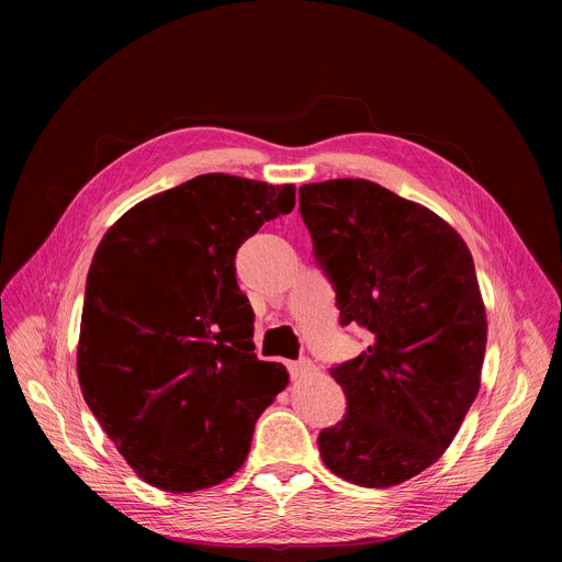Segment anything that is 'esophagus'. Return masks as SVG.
Returning a JSON list of instances; mask_svg holds the SVG:
<instances>
[{
  "label": "esophagus",
  "mask_w": 562,
  "mask_h": 562,
  "mask_svg": "<svg viewBox=\"0 0 562 562\" xmlns=\"http://www.w3.org/2000/svg\"><path fill=\"white\" fill-rule=\"evenodd\" d=\"M313 369H315V367H313V362H311L308 358H300V360H295V362H289V373H291V378H295V380L308 375Z\"/></svg>",
  "instance_id": "34e87169"
}]
</instances>
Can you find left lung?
<instances>
[{
    "label": "left lung",
    "mask_w": 562,
    "mask_h": 562,
    "mask_svg": "<svg viewBox=\"0 0 562 562\" xmlns=\"http://www.w3.org/2000/svg\"><path fill=\"white\" fill-rule=\"evenodd\" d=\"M300 215L340 325L371 336L329 369L347 414L319 431V456L353 485H400L442 456L480 389L487 315L471 254L434 211L369 180L300 187Z\"/></svg>",
    "instance_id": "1"
}]
</instances>
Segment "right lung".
<instances>
[{"label": "right lung", "mask_w": 562, "mask_h": 562, "mask_svg": "<svg viewBox=\"0 0 562 562\" xmlns=\"http://www.w3.org/2000/svg\"><path fill=\"white\" fill-rule=\"evenodd\" d=\"M295 206V187L198 176L128 209L93 258L77 347L85 400L148 485L182 494L233 475L286 369L254 349L235 254Z\"/></svg>", "instance_id": "right-lung-1"}]
</instances>
